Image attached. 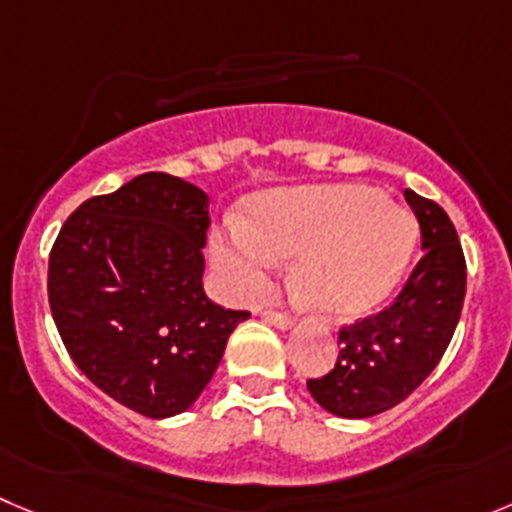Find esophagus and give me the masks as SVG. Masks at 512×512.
Returning <instances> with one entry per match:
<instances>
[{"label": "esophagus", "instance_id": "34e87169", "mask_svg": "<svg viewBox=\"0 0 512 512\" xmlns=\"http://www.w3.org/2000/svg\"><path fill=\"white\" fill-rule=\"evenodd\" d=\"M264 319L269 321V324L279 326V329H289V326H294V316L281 314V311H274V309H266Z\"/></svg>", "mask_w": 512, "mask_h": 512}]
</instances>
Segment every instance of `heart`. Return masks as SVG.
Instances as JSON below:
<instances>
[{
	"mask_svg": "<svg viewBox=\"0 0 512 512\" xmlns=\"http://www.w3.org/2000/svg\"><path fill=\"white\" fill-rule=\"evenodd\" d=\"M415 248V223L364 186H316L256 198L251 223L231 221L213 256L241 294H259L281 256H299L309 306L354 319L389 299Z\"/></svg>",
	"mask_w": 512,
	"mask_h": 512,
	"instance_id": "1",
	"label": "heart"
}]
</instances>
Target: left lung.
<instances>
[{
  "label": "left lung",
  "instance_id": "8db88e82",
  "mask_svg": "<svg viewBox=\"0 0 512 512\" xmlns=\"http://www.w3.org/2000/svg\"><path fill=\"white\" fill-rule=\"evenodd\" d=\"M420 223L422 256L392 304L339 329L334 369L306 382L326 412L349 420L379 415L410 397L450 347L465 301L467 266L450 216L407 188Z\"/></svg>",
  "mask_w": 512,
  "mask_h": 512
}]
</instances>
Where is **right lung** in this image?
<instances>
[{"label":"right lung","instance_id":"obj_1","mask_svg":"<svg viewBox=\"0 0 512 512\" xmlns=\"http://www.w3.org/2000/svg\"><path fill=\"white\" fill-rule=\"evenodd\" d=\"M208 196L143 173L87 198L50 251L47 296L72 362L138 415L173 417L206 389L248 311L203 291Z\"/></svg>","mask_w":512,"mask_h":512}]
</instances>
